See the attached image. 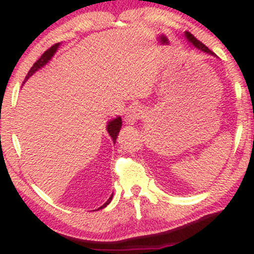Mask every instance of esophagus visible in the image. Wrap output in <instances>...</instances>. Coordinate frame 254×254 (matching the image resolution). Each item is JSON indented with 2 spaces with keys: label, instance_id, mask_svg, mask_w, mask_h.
<instances>
[{
  "label": "esophagus",
  "instance_id": "34e87169",
  "mask_svg": "<svg viewBox=\"0 0 254 254\" xmlns=\"http://www.w3.org/2000/svg\"><path fill=\"white\" fill-rule=\"evenodd\" d=\"M145 117V110L141 106H133L127 112V116H125V122L127 124H133L135 122L138 121V119Z\"/></svg>",
  "mask_w": 254,
  "mask_h": 254
}]
</instances>
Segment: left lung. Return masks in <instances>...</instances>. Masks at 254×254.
<instances>
[{"mask_svg":"<svg viewBox=\"0 0 254 254\" xmlns=\"http://www.w3.org/2000/svg\"><path fill=\"white\" fill-rule=\"evenodd\" d=\"M186 38H188L189 40H190V42L193 44L194 46H196L197 49H199V50H202V51H204V52H206V54H210V55H214V52H212L210 49H208L206 48L205 45H204V44L200 42V40H198L196 37L193 36V34H191L190 32H186Z\"/></svg>","mask_w":254,"mask_h":254,"instance_id":"obj_1","label":"left lung"}]
</instances>
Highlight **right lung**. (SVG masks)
<instances>
[{
	"label": "right lung",
	"instance_id": "add662e5",
	"mask_svg": "<svg viewBox=\"0 0 254 254\" xmlns=\"http://www.w3.org/2000/svg\"><path fill=\"white\" fill-rule=\"evenodd\" d=\"M58 45H60V43L55 44V45H52L50 49H48V50L44 52L42 56H40L39 60H38L37 62L34 63L33 65H32V68L30 69V71H28L27 75H26L24 82H25L26 80H28V78H30V77L32 76V75H33L34 72H36V71L38 70V69L42 68V66L45 65V64L48 63L49 61L51 60V57L54 56V54H55V52H56V50H57ZM121 127H122V118H121V117L113 119V121H111L110 123H109V125H107V131H109V133L111 135V137H112L113 142H116V139H117V136H118L119 130H121ZM112 196H113V194H112ZM112 196H111V197L109 198V199H107V202L105 203L104 205H101L99 209H103V208H105V206L107 205V204H110L111 199H112ZM99 209H98V210H99Z\"/></svg>",
	"mask_w": 254,
	"mask_h": 254
}]
</instances>
